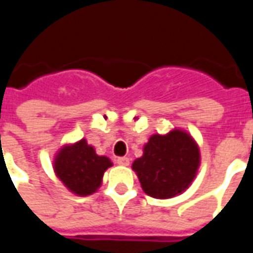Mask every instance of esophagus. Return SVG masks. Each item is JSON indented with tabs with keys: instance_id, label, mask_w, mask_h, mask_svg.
Segmentation results:
<instances>
[{
	"instance_id": "1",
	"label": "esophagus",
	"mask_w": 253,
	"mask_h": 253,
	"mask_svg": "<svg viewBox=\"0 0 253 253\" xmlns=\"http://www.w3.org/2000/svg\"><path fill=\"white\" fill-rule=\"evenodd\" d=\"M116 163L119 165H125V167H126V165L130 164V159H128V157H118V159H116Z\"/></svg>"
}]
</instances>
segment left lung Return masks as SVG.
Listing matches in <instances>:
<instances>
[{"mask_svg": "<svg viewBox=\"0 0 253 253\" xmlns=\"http://www.w3.org/2000/svg\"><path fill=\"white\" fill-rule=\"evenodd\" d=\"M199 167V149L180 130L167 135L156 134L143 148V156L132 163L143 191L167 199L188 188Z\"/></svg>", "mask_w": 253, "mask_h": 253, "instance_id": "left-lung-1", "label": "left lung"}]
</instances>
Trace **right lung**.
I'll list each match as a JSON object with an SVG mask.
<instances>
[{"label":"right lung","mask_w":253,"mask_h":253,"mask_svg":"<svg viewBox=\"0 0 253 253\" xmlns=\"http://www.w3.org/2000/svg\"><path fill=\"white\" fill-rule=\"evenodd\" d=\"M110 159L97 156L85 139L63 148L55 159L54 169L69 190L77 195H90L101 183Z\"/></svg>","instance_id":"1"}]
</instances>
